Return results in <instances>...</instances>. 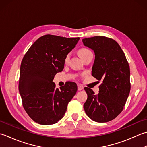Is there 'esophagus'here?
<instances>
[{"label":"esophagus","mask_w":147,"mask_h":147,"mask_svg":"<svg viewBox=\"0 0 147 147\" xmlns=\"http://www.w3.org/2000/svg\"><path fill=\"white\" fill-rule=\"evenodd\" d=\"M77 88H78V90H79V91H81V90H82V89H83L84 87L82 85L79 84V85L77 86Z\"/></svg>","instance_id":"obj_1"}]
</instances>
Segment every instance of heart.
Returning a JSON list of instances; mask_svg holds the SVG:
<instances>
[{"label":"heart","instance_id":"b5f03b06","mask_svg":"<svg viewBox=\"0 0 147 147\" xmlns=\"http://www.w3.org/2000/svg\"><path fill=\"white\" fill-rule=\"evenodd\" d=\"M78 53H79V56L81 57L82 58H84L85 56H86L87 55H88L89 54L92 53V52L90 50H89L87 48H81L78 51ZM69 59H70V55L69 54H68V55H67V56H65V59H64V61L65 63H68V60H69Z\"/></svg>","mask_w":147,"mask_h":147}]
</instances>
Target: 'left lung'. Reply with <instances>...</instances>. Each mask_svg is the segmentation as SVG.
<instances>
[{
	"label": "left lung",
	"instance_id": "obj_1",
	"mask_svg": "<svg viewBox=\"0 0 147 147\" xmlns=\"http://www.w3.org/2000/svg\"><path fill=\"white\" fill-rule=\"evenodd\" d=\"M83 44L94 51L95 59L92 76L101 81L98 94L85 87L88 99L84 109L89 118L107 122L123 110L131 89L130 68L119 44L104 36L83 38Z\"/></svg>",
	"mask_w": 147,
	"mask_h": 147
}]
</instances>
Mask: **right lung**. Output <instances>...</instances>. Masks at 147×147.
Listing matches in <instances>:
<instances>
[{
  "instance_id": "right-lung-1",
  "label": "right lung",
  "mask_w": 147,
  "mask_h": 147,
  "mask_svg": "<svg viewBox=\"0 0 147 147\" xmlns=\"http://www.w3.org/2000/svg\"><path fill=\"white\" fill-rule=\"evenodd\" d=\"M80 39L45 35L25 53L20 66L19 91L24 109L33 121L42 125L55 124L67 111L77 86L67 82L60 89L53 82L63 70L65 56Z\"/></svg>"
}]
</instances>
